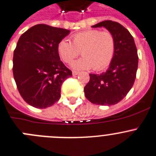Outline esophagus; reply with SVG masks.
<instances>
[{
    "mask_svg": "<svg viewBox=\"0 0 156 156\" xmlns=\"http://www.w3.org/2000/svg\"><path fill=\"white\" fill-rule=\"evenodd\" d=\"M78 74H79V72H78V71H72V75H78Z\"/></svg>",
    "mask_w": 156,
    "mask_h": 156,
    "instance_id": "1",
    "label": "esophagus"
}]
</instances>
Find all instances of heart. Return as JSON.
<instances>
[{"label":"heart","instance_id":"b5f03b06","mask_svg":"<svg viewBox=\"0 0 156 156\" xmlns=\"http://www.w3.org/2000/svg\"><path fill=\"white\" fill-rule=\"evenodd\" d=\"M72 43L62 40L57 45V51L64 63L69 64L80 53L83 57L72 64L75 70L95 71L106 69L113 61L116 50V40L109 31L90 29L73 35Z\"/></svg>","mask_w":156,"mask_h":156}]
</instances>
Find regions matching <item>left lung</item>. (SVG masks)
Segmentation results:
<instances>
[{
	"mask_svg": "<svg viewBox=\"0 0 156 156\" xmlns=\"http://www.w3.org/2000/svg\"><path fill=\"white\" fill-rule=\"evenodd\" d=\"M104 27L114 36L116 50L106 72L90 74L84 88L85 97L96 105H114L125 97L132 88L138 64L137 50L129 31L116 22L106 20L92 26Z\"/></svg>",
	"mask_w": 156,
	"mask_h": 156,
	"instance_id": "1",
	"label": "left lung"
}]
</instances>
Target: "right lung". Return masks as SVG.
Masks as SVG:
<instances>
[{
  "instance_id": "add662e5",
  "label": "right lung",
  "mask_w": 156,
  "mask_h": 156,
  "mask_svg": "<svg viewBox=\"0 0 156 156\" xmlns=\"http://www.w3.org/2000/svg\"><path fill=\"white\" fill-rule=\"evenodd\" d=\"M70 30L39 24L23 33L13 56V75L22 99L39 109L51 106L72 72L60 59L57 45Z\"/></svg>"
}]
</instances>
